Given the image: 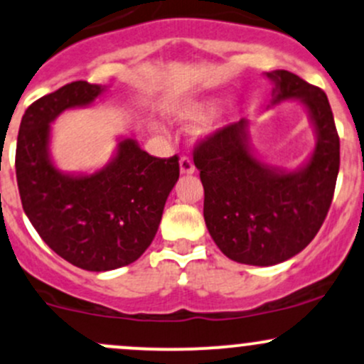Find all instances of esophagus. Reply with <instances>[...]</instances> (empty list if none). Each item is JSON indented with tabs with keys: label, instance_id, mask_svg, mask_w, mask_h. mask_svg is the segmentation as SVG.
<instances>
[{
	"label": "esophagus",
	"instance_id": "esophagus-1",
	"mask_svg": "<svg viewBox=\"0 0 364 364\" xmlns=\"http://www.w3.org/2000/svg\"><path fill=\"white\" fill-rule=\"evenodd\" d=\"M179 173L181 174H193L195 173L193 162H191L188 157L179 159Z\"/></svg>",
	"mask_w": 364,
	"mask_h": 364
}]
</instances>
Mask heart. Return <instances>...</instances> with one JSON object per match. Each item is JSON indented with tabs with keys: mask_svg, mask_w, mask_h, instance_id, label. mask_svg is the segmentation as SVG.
<instances>
[{
	"mask_svg": "<svg viewBox=\"0 0 364 364\" xmlns=\"http://www.w3.org/2000/svg\"><path fill=\"white\" fill-rule=\"evenodd\" d=\"M218 109V102L215 100H198V102L186 103V105H174L167 109V114L178 122H197L202 119L213 115Z\"/></svg>",
	"mask_w": 364,
	"mask_h": 364,
	"instance_id": "obj_1",
	"label": "heart"
}]
</instances>
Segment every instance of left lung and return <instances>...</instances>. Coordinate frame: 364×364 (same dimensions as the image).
I'll list each match as a JSON object with an SVG mask.
<instances>
[{
  "mask_svg": "<svg viewBox=\"0 0 364 364\" xmlns=\"http://www.w3.org/2000/svg\"><path fill=\"white\" fill-rule=\"evenodd\" d=\"M271 105L299 100L316 143L297 169L261 161L240 119L195 149L203 185V219L226 257L250 266H274L309 245L328 214L341 166V141L325 91L289 70L266 72Z\"/></svg>",
  "mask_w": 364,
  "mask_h": 364,
  "instance_id": "obj_1",
  "label": "left lung"
}]
</instances>
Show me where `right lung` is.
Returning <instances> with one entry per match:
<instances>
[{
	"label": "right lung",
	"instance_id": "1",
	"mask_svg": "<svg viewBox=\"0 0 364 364\" xmlns=\"http://www.w3.org/2000/svg\"><path fill=\"white\" fill-rule=\"evenodd\" d=\"M109 87L75 81L36 100L17 138V185L23 213L53 252L86 271L134 262L161 225L179 178L178 157H151L131 136L117 139L109 162L93 173H67L51 157V124L91 107Z\"/></svg>",
	"mask_w": 364,
	"mask_h": 364
}]
</instances>
